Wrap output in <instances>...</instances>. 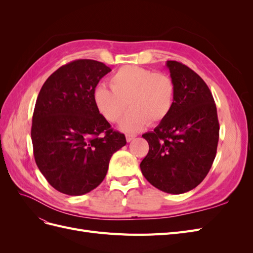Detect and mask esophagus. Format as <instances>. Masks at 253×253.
<instances>
[{
    "label": "esophagus",
    "instance_id": "esophagus-1",
    "mask_svg": "<svg viewBox=\"0 0 253 253\" xmlns=\"http://www.w3.org/2000/svg\"><path fill=\"white\" fill-rule=\"evenodd\" d=\"M135 135H131V134H127L126 136V141L127 142H131L133 139H135Z\"/></svg>",
    "mask_w": 253,
    "mask_h": 253
}]
</instances>
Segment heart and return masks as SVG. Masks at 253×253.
Returning <instances> with one entry per match:
<instances>
[{"mask_svg": "<svg viewBox=\"0 0 253 253\" xmlns=\"http://www.w3.org/2000/svg\"><path fill=\"white\" fill-rule=\"evenodd\" d=\"M175 85L170 76L154 73L136 65H126L113 74L111 87L100 84L94 90L98 112L110 122H119V128L127 133L140 131L145 126L163 121L173 106Z\"/></svg>", "mask_w": 253, "mask_h": 253, "instance_id": "b5f03b06", "label": "heart"}]
</instances>
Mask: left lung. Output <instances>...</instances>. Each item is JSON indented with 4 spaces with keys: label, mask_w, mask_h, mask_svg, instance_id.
<instances>
[{
    "label": "left lung",
    "mask_w": 253,
    "mask_h": 253,
    "mask_svg": "<svg viewBox=\"0 0 253 253\" xmlns=\"http://www.w3.org/2000/svg\"><path fill=\"white\" fill-rule=\"evenodd\" d=\"M175 85L173 106L153 132L142 135L149 153L140 164L147 180L170 194H181L204 180L216 155V105L205 81L177 61H167Z\"/></svg>",
    "instance_id": "1"
}]
</instances>
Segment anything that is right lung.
Instances as JSON below:
<instances>
[{"mask_svg": "<svg viewBox=\"0 0 253 253\" xmlns=\"http://www.w3.org/2000/svg\"><path fill=\"white\" fill-rule=\"evenodd\" d=\"M112 70L95 60H76L51 74L37 98L32 141L36 164L51 187L79 196L104 179L126 136L98 112L94 90Z\"/></svg>", "mask_w": 253, "mask_h": 253, "instance_id": "right-lung-1", "label": "right lung"}]
</instances>
